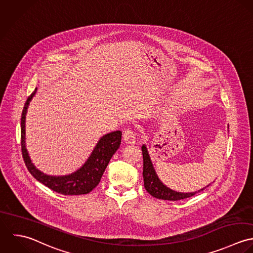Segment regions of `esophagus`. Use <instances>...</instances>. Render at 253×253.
Wrapping results in <instances>:
<instances>
[{"label": "esophagus", "mask_w": 253, "mask_h": 253, "mask_svg": "<svg viewBox=\"0 0 253 253\" xmlns=\"http://www.w3.org/2000/svg\"><path fill=\"white\" fill-rule=\"evenodd\" d=\"M123 138L126 144L129 145H134L136 143V137H135V133L133 130L131 129H127L124 131L123 133Z\"/></svg>", "instance_id": "1"}]
</instances>
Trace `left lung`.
I'll list each match as a JSON object with an SVG mask.
<instances>
[{
    "instance_id": "1",
    "label": "left lung",
    "mask_w": 253,
    "mask_h": 253,
    "mask_svg": "<svg viewBox=\"0 0 253 253\" xmlns=\"http://www.w3.org/2000/svg\"><path fill=\"white\" fill-rule=\"evenodd\" d=\"M143 151V158H144V170H143V177H144V185L147 190V192L152 196L153 198L164 200V201H181L188 198H191L195 196L196 194L203 191L205 188H202L199 191L192 192V193H181L176 192L167 186H165L160 179L158 178L154 167L152 165V160L150 157V153L148 152V149L146 145L142 146Z\"/></svg>"
}]
</instances>
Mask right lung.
Wrapping results in <instances>:
<instances>
[{"mask_svg":"<svg viewBox=\"0 0 253 253\" xmlns=\"http://www.w3.org/2000/svg\"><path fill=\"white\" fill-rule=\"evenodd\" d=\"M37 92L28 97L21 114V151L25 165L31 175L52 191L64 196L89 194L101 181V176L112 155L121 144V131H114L101 137L87 161L75 172L64 176H51L41 172L32 163L25 145V119L29 103Z\"/></svg>","mask_w":253,"mask_h":253,"instance_id":"obj_1","label":"right lung"}]
</instances>
